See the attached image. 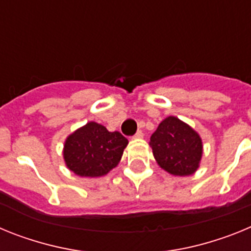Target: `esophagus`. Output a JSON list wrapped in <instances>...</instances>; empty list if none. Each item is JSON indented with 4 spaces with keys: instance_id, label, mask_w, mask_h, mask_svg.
<instances>
[{
    "instance_id": "1",
    "label": "esophagus",
    "mask_w": 251,
    "mask_h": 251,
    "mask_svg": "<svg viewBox=\"0 0 251 251\" xmlns=\"http://www.w3.org/2000/svg\"><path fill=\"white\" fill-rule=\"evenodd\" d=\"M142 137H143V132H142V130H137V133L134 134V138L139 139V138H142Z\"/></svg>"
}]
</instances>
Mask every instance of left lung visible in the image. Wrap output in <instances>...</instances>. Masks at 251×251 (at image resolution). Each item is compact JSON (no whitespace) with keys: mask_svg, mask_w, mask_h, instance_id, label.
<instances>
[{"mask_svg":"<svg viewBox=\"0 0 251 251\" xmlns=\"http://www.w3.org/2000/svg\"><path fill=\"white\" fill-rule=\"evenodd\" d=\"M150 146L161 168L174 176L194 175L202 157L199 133L176 117H167L151 136Z\"/></svg>","mask_w":251,"mask_h":251,"instance_id":"1","label":"left lung"}]
</instances>
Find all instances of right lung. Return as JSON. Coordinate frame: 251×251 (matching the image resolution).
<instances>
[{"mask_svg": "<svg viewBox=\"0 0 251 251\" xmlns=\"http://www.w3.org/2000/svg\"><path fill=\"white\" fill-rule=\"evenodd\" d=\"M128 139L119 132L89 122L72 133L64 145L66 167L80 177H100L117 167Z\"/></svg>", "mask_w": 251, "mask_h": 251, "instance_id": "right-lung-1", "label": "right lung"}]
</instances>
